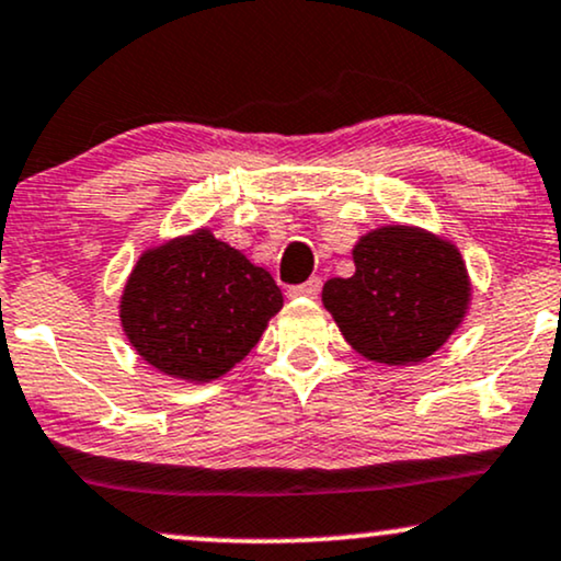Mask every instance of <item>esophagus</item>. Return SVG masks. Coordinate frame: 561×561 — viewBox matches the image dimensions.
<instances>
[{"mask_svg": "<svg viewBox=\"0 0 561 561\" xmlns=\"http://www.w3.org/2000/svg\"><path fill=\"white\" fill-rule=\"evenodd\" d=\"M321 293V276H310L302 285L289 287V298H319Z\"/></svg>", "mask_w": 561, "mask_h": 561, "instance_id": "obj_1", "label": "esophagus"}]
</instances>
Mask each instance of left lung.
Here are the masks:
<instances>
[{"label": "left lung", "mask_w": 561, "mask_h": 561, "mask_svg": "<svg viewBox=\"0 0 561 561\" xmlns=\"http://www.w3.org/2000/svg\"><path fill=\"white\" fill-rule=\"evenodd\" d=\"M355 274L323 285V306L357 353L387 366L434 355L470 302L465 263L451 242L415 227H381L353 251Z\"/></svg>", "instance_id": "8db88e82"}]
</instances>
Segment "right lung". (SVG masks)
Listing matches in <instances>:
<instances>
[{
    "label": "right lung",
    "mask_w": 561,
    "mask_h": 561,
    "mask_svg": "<svg viewBox=\"0 0 561 561\" xmlns=\"http://www.w3.org/2000/svg\"><path fill=\"white\" fill-rule=\"evenodd\" d=\"M282 302L266 268L198 229L140 255L119 319L146 363L201 383L251 353Z\"/></svg>",
    "instance_id": "right-lung-1"
}]
</instances>
